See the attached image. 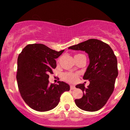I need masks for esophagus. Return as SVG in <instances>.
Here are the masks:
<instances>
[{
  "label": "esophagus",
  "mask_w": 130,
  "mask_h": 130,
  "mask_svg": "<svg viewBox=\"0 0 130 130\" xmlns=\"http://www.w3.org/2000/svg\"><path fill=\"white\" fill-rule=\"evenodd\" d=\"M75 86H73V85H71L70 86V89L71 90H73V89H75Z\"/></svg>",
  "instance_id": "34e87169"
}]
</instances>
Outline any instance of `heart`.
I'll return each instance as SVG.
<instances>
[{"label":"heart","mask_w":130,"mask_h":130,"mask_svg":"<svg viewBox=\"0 0 130 130\" xmlns=\"http://www.w3.org/2000/svg\"><path fill=\"white\" fill-rule=\"evenodd\" d=\"M82 54H76L75 55V57L81 55ZM62 78L63 80L68 83H74L78 79V74L77 73L73 72H65L62 74Z\"/></svg>","instance_id":"b5f03b06"}]
</instances>
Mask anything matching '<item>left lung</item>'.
<instances>
[{"mask_svg": "<svg viewBox=\"0 0 130 130\" xmlns=\"http://www.w3.org/2000/svg\"><path fill=\"white\" fill-rule=\"evenodd\" d=\"M68 49L85 51L90 60L83 76V79L90 83L87 88L84 83L76 85V88L83 92V95L75 99V104L83 110H99L112 95L118 76L117 60L113 50L107 44L95 39H88Z\"/></svg>", "mask_w": 130, "mask_h": 130, "instance_id": "left-lung-1", "label": "left lung"}]
</instances>
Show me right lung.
<instances>
[{
    "instance_id": "1",
    "label": "right lung",
    "mask_w": 130,
    "mask_h": 130,
    "mask_svg": "<svg viewBox=\"0 0 130 130\" xmlns=\"http://www.w3.org/2000/svg\"><path fill=\"white\" fill-rule=\"evenodd\" d=\"M64 50L55 51L42 44H28L18 57L17 80L21 98L31 109L39 112L53 109L61 95L70 90L63 81L49 84V74L56 68L55 58Z\"/></svg>"
}]
</instances>
